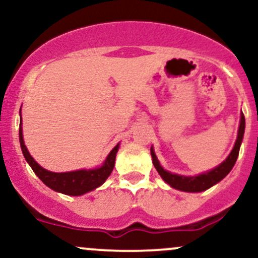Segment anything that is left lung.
I'll return each instance as SVG.
<instances>
[{"mask_svg":"<svg viewBox=\"0 0 258 258\" xmlns=\"http://www.w3.org/2000/svg\"><path fill=\"white\" fill-rule=\"evenodd\" d=\"M244 131H245V116L241 112L240 117V125H239V131H238V137H236L235 144H234L233 150L230 152L228 158L222 162L221 165H218L217 167H215L214 170L209 171V172L201 173L199 176L189 177V176H180V174L171 173L168 171L164 170L161 165H160L158 158H156L155 153H154L153 147L150 148V153H152L153 158V164L155 166L156 171H158L161 178L170 184L172 188L178 189L182 191H189V193H199V191H204L206 189L211 188L212 185H215L216 183H218L222 180L228 173L230 172L234 165H235L236 159H238L239 150H240V144L242 142V137H244Z\"/></svg>","mask_w":258,"mask_h":258,"instance_id":"obj_1","label":"left lung"}]
</instances>
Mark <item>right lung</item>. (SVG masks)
<instances>
[{
  "label": "right lung",
  "instance_id": "1",
  "mask_svg": "<svg viewBox=\"0 0 258 258\" xmlns=\"http://www.w3.org/2000/svg\"><path fill=\"white\" fill-rule=\"evenodd\" d=\"M19 142L25 160L31 166L32 171L36 173L38 178L42 180L47 186L53 189V190L65 195H73V197H79V195L88 193V191L93 190V189L102 185L106 180V178L110 176L115 165L116 153L119 150V144H116L114 149L109 153L104 164L98 168L57 173L51 172V171H47L43 167H41L30 155V153L28 152L24 143V139H23L22 122L19 125Z\"/></svg>",
  "mask_w": 258,
  "mask_h": 258
}]
</instances>
